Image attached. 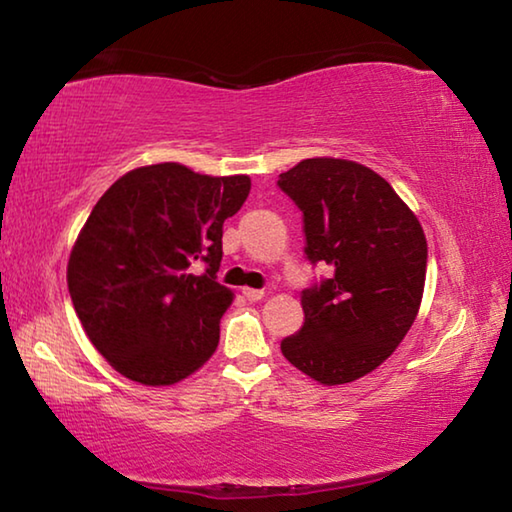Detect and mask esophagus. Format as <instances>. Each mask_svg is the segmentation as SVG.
<instances>
[{
    "mask_svg": "<svg viewBox=\"0 0 512 512\" xmlns=\"http://www.w3.org/2000/svg\"><path fill=\"white\" fill-rule=\"evenodd\" d=\"M241 293H244V298L248 302H257V300L264 298V291H259V289H244Z\"/></svg>",
    "mask_w": 512,
    "mask_h": 512,
    "instance_id": "34e87169",
    "label": "esophagus"
}]
</instances>
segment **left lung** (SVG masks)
<instances>
[{"label":"left lung","mask_w":512,"mask_h":512,"mask_svg":"<svg viewBox=\"0 0 512 512\" xmlns=\"http://www.w3.org/2000/svg\"><path fill=\"white\" fill-rule=\"evenodd\" d=\"M277 187L302 212L309 264L334 271L302 291L305 323L282 339V354L320 384H348L391 357L411 329L427 239L395 189L363 164L302 160Z\"/></svg>","instance_id":"left-lung-1"}]
</instances>
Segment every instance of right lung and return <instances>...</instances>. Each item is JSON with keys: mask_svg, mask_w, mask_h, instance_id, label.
Returning a JSON list of instances; mask_svg holds the SVG:
<instances>
[{"mask_svg": "<svg viewBox=\"0 0 512 512\" xmlns=\"http://www.w3.org/2000/svg\"><path fill=\"white\" fill-rule=\"evenodd\" d=\"M248 194V176L164 162L128 171L92 207L67 287L85 334L121 375L169 386L212 357L232 302L216 282L223 221ZM194 263L206 266L201 276Z\"/></svg>", "mask_w": 512, "mask_h": 512, "instance_id": "add662e5", "label": "right lung"}]
</instances>
